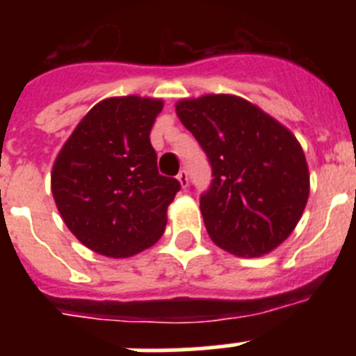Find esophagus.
Listing matches in <instances>:
<instances>
[{
    "label": "esophagus",
    "mask_w": 356,
    "mask_h": 356,
    "mask_svg": "<svg viewBox=\"0 0 356 356\" xmlns=\"http://www.w3.org/2000/svg\"><path fill=\"white\" fill-rule=\"evenodd\" d=\"M176 178H178V181H180V184H181V188H187V185H188V172H187V169H181V171L178 172V176H176Z\"/></svg>",
    "instance_id": "1"
}]
</instances>
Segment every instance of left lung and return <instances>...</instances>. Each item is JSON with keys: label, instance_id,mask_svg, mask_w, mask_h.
I'll list each match as a JSON object with an SVG mask.
<instances>
[{"label": "left lung", "instance_id": "obj_1", "mask_svg": "<svg viewBox=\"0 0 356 356\" xmlns=\"http://www.w3.org/2000/svg\"><path fill=\"white\" fill-rule=\"evenodd\" d=\"M176 114L212 169V181L200 196L210 238L238 257H260L280 246L300 221L310 187L294 135L228 94L184 99Z\"/></svg>", "mask_w": 356, "mask_h": 356}]
</instances>
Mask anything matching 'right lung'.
Masks as SVG:
<instances>
[{
  "label": "right lung",
  "mask_w": 356,
  "mask_h": 356,
  "mask_svg": "<svg viewBox=\"0 0 356 356\" xmlns=\"http://www.w3.org/2000/svg\"><path fill=\"white\" fill-rule=\"evenodd\" d=\"M162 102L110 97L72 131L53 165L56 209L74 237L105 257L153 246L181 185L162 176L149 140Z\"/></svg>",
  "instance_id": "right-lung-1"
}]
</instances>
